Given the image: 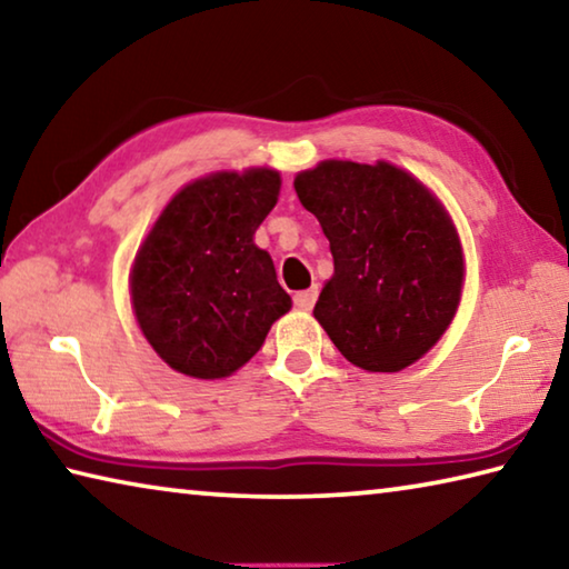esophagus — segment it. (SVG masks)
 <instances>
[{"label": "esophagus", "instance_id": "esophagus-1", "mask_svg": "<svg viewBox=\"0 0 569 569\" xmlns=\"http://www.w3.org/2000/svg\"><path fill=\"white\" fill-rule=\"evenodd\" d=\"M316 298H319V288L313 286V288H308V291H298L293 296V303H296V308H301V311H311Z\"/></svg>", "mask_w": 569, "mask_h": 569}]
</instances>
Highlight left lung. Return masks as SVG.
Here are the masks:
<instances>
[{"instance_id":"obj_1","label":"left lung","mask_w":569,"mask_h":569,"mask_svg":"<svg viewBox=\"0 0 569 569\" xmlns=\"http://www.w3.org/2000/svg\"><path fill=\"white\" fill-rule=\"evenodd\" d=\"M331 243L333 278L313 316L366 371H401L455 319L461 246L439 200L409 172L329 160L296 178Z\"/></svg>"}]
</instances>
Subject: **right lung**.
Listing matches in <instances>:
<instances>
[{
	"label": "right lung",
	"instance_id": "obj_1",
	"mask_svg": "<svg viewBox=\"0 0 569 569\" xmlns=\"http://www.w3.org/2000/svg\"><path fill=\"white\" fill-rule=\"evenodd\" d=\"M278 190L281 178L266 168L190 182L134 258L140 329L186 377H230L261 351L273 321L291 308L271 256L253 243Z\"/></svg>",
	"mask_w": 569,
	"mask_h": 569
}]
</instances>
